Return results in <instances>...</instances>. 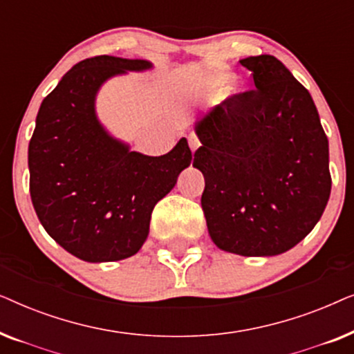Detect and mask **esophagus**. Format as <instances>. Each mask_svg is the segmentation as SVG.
I'll use <instances>...</instances> for the list:
<instances>
[{
    "instance_id": "34e87169",
    "label": "esophagus",
    "mask_w": 354,
    "mask_h": 354,
    "mask_svg": "<svg viewBox=\"0 0 354 354\" xmlns=\"http://www.w3.org/2000/svg\"><path fill=\"white\" fill-rule=\"evenodd\" d=\"M188 145H190V149L193 153L196 151L198 147H200V140H198V137L195 133H190L188 135Z\"/></svg>"
}]
</instances>
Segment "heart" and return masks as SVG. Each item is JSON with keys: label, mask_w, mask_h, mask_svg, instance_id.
<instances>
[{"label": "heart", "mask_w": 354, "mask_h": 354, "mask_svg": "<svg viewBox=\"0 0 354 354\" xmlns=\"http://www.w3.org/2000/svg\"><path fill=\"white\" fill-rule=\"evenodd\" d=\"M217 80H219V82H225V80H227V75H221V77H217Z\"/></svg>", "instance_id": "1"}]
</instances>
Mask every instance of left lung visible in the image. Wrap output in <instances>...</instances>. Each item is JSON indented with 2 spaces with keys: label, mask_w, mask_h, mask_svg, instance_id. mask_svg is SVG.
Masks as SVG:
<instances>
[{
  "label": "left lung",
  "mask_w": 354,
  "mask_h": 354,
  "mask_svg": "<svg viewBox=\"0 0 354 354\" xmlns=\"http://www.w3.org/2000/svg\"><path fill=\"white\" fill-rule=\"evenodd\" d=\"M254 88L195 124L201 206L217 248L275 256L314 229L330 196L328 140L309 91L277 57L250 56Z\"/></svg>",
  "instance_id": "obj_1"
}]
</instances>
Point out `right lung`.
I'll return each mask as SVG.
<instances>
[{"instance_id":"1","label":"right lung","mask_w":354,"mask_h":354,"mask_svg":"<svg viewBox=\"0 0 354 354\" xmlns=\"http://www.w3.org/2000/svg\"><path fill=\"white\" fill-rule=\"evenodd\" d=\"M145 59L95 56L80 61L43 100L28 143L33 207L48 235L75 258H130L149 232L153 207L190 166L187 138L162 156L130 151L96 118L100 86Z\"/></svg>"}]
</instances>
